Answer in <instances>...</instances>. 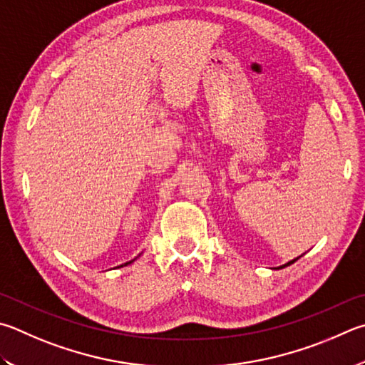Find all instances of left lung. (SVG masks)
Masks as SVG:
<instances>
[{"mask_svg": "<svg viewBox=\"0 0 365 365\" xmlns=\"http://www.w3.org/2000/svg\"><path fill=\"white\" fill-rule=\"evenodd\" d=\"M302 257V255H300ZM300 257H297V258H294V260H290V262H287L286 264H281V267H277L276 269H282V268H286V267H289V264H292V263H295L297 260H298V258H300Z\"/></svg>", "mask_w": 365, "mask_h": 365, "instance_id": "obj_1", "label": "left lung"}]
</instances>
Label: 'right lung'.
<instances>
[{
  "label": "right lung",
  "instance_id": "right-lung-1",
  "mask_svg": "<svg viewBox=\"0 0 365 365\" xmlns=\"http://www.w3.org/2000/svg\"><path fill=\"white\" fill-rule=\"evenodd\" d=\"M134 260H135V258H134ZM134 260H130V262H128V263H124V264H121V267H125V264H130V263L134 262Z\"/></svg>",
  "mask_w": 365,
  "mask_h": 365
}]
</instances>
